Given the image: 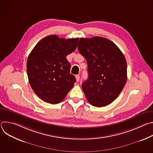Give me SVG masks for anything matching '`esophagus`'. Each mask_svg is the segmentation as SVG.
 <instances>
[{"mask_svg": "<svg viewBox=\"0 0 153 153\" xmlns=\"http://www.w3.org/2000/svg\"><path fill=\"white\" fill-rule=\"evenodd\" d=\"M76 81L79 82L80 80V76L79 75H76Z\"/></svg>", "mask_w": 153, "mask_h": 153, "instance_id": "34e87169", "label": "esophagus"}]
</instances>
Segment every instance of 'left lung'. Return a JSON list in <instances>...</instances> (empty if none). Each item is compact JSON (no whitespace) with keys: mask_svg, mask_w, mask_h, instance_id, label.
<instances>
[{"mask_svg":"<svg viewBox=\"0 0 153 153\" xmlns=\"http://www.w3.org/2000/svg\"><path fill=\"white\" fill-rule=\"evenodd\" d=\"M78 50L88 64V78L82 85L93 106H105L120 94L127 80L125 57L117 46L106 38H81Z\"/></svg>","mask_w":153,"mask_h":153,"instance_id":"8db88e82","label":"left lung"}]
</instances>
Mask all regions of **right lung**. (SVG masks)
<instances>
[{
	"instance_id": "right-lung-1",
	"label": "right lung",
	"mask_w": 153,
	"mask_h": 153,
	"mask_svg": "<svg viewBox=\"0 0 153 153\" xmlns=\"http://www.w3.org/2000/svg\"><path fill=\"white\" fill-rule=\"evenodd\" d=\"M79 38L65 39L56 35L40 40L30 53L27 63L28 80L36 94L51 104L61 102L76 81L70 73L66 57L77 48Z\"/></svg>"
}]
</instances>
